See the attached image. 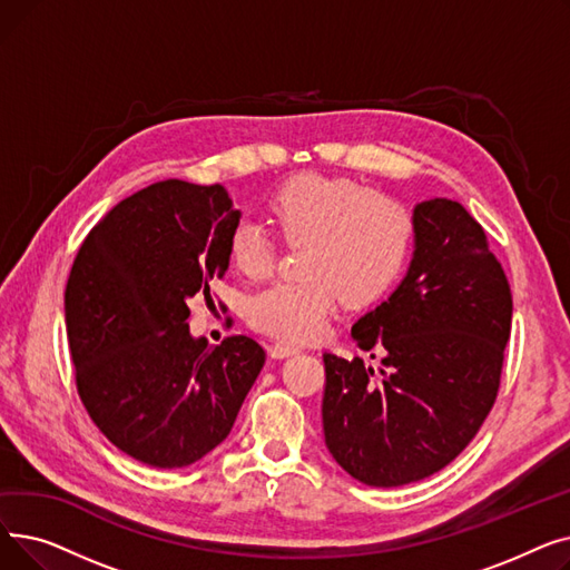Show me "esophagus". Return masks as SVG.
Returning <instances> with one entry per match:
<instances>
[{
	"instance_id": "34e87169",
	"label": "esophagus",
	"mask_w": 570,
	"mask_h": 570,
	"mask_svg": "<svg viewBox=\"0 0 570 570\" xmlns=\"http://www.w3.org/2000/svg\"><path fill=\"white\" fill-rule=\"evenodd\" d=\"M297 351V346H291V344H282V342H277V344H273L269 346V355L275 357V361H284V357H288V355H295Z\"/></svg>"
}]
</instances>
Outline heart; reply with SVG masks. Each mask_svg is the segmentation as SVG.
<instances>
[{
	"instance_id": "b5f03b06",
	"label": "heart",
	"mask_w": 570,
	"mask_h": 570,
	"mask_svg": "<svg viewBox=\"0 0 570 570\" xmlns=\"http://www.w3.org/2000/svg\"><path fill=\"white\" fill-rule=\"evenodd\" d=\"M269 215L288 245H305L307 277L256 293L247 318L256 331L291 344L316 340L340 295L348 307L381 301L402 277L413 249L409 207L351 177L295 175L269 198ZM228 254L237 273L263 279L275 267L277 239L245 219L230 233Z\"/></svg>"
}]
</instances>
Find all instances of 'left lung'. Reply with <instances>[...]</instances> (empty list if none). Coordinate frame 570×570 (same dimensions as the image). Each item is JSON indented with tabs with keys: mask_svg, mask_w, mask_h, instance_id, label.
<instances>
[{
	"mask_svg": "<svg viewBox=\"0 0 570 570\" xmlns=\"http://www.w3.org/2000/svg\"><path fill=\"white\" fill-rule=\"evenodd\" d=\"M413 224L406 277L351 327L363 351H383V370L323 353L325 445L372 488L423 481L464 451L497 400L511 337V286L483 226L448 198L417 203Z\"/></svg>",
	"mask_w": 570,
	"mask_h": 570,
	"instance_id": "obj_1",
	"label": "left lung"
}]
</instances>
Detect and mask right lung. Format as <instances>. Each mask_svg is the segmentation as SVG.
I'll return each mask as SVG.
<instances>
[{
  "label": "right lung",
  "mask_w": 570,
  "mask_h": 570,
  "mask_svg": "<svg viewBox=\"0 0 570 570\" xmlns=\"http://www.w3.org/2000/svg\"><path fill=\"white\" fill-rule=\"evenodd\" d=\"M239 224L222 185L164 179L117 203L78 249L65 293L78 395L129 458L183 469L230 432L265 351L189 333V301L228 269Z\"/></svg>",
  "instance_id": "right-lung-1"
}]
</instances>
